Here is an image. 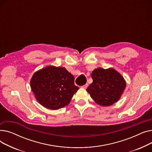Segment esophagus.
<instances>
[{"instance_id": "esophagus-1", "label": "esophagus", "mask_w": 152, "mask_h": 152, "mask_svg": "<svg viewBox=\"0 0 152 152\" xmlns=\"http://www.w3.org/2000/svg\"><path fill=\"white\" fill-rule=\"evenodd\" d=\"M87 86H88V84H86L85 85H83V86H81V87H82V88H83V89H86L87 87Z\"/></svg>"}]
</instances>
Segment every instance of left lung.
Returning <instances> with one entry per match:
<instances>
[{
    "instance_id": "8db88e82",
    "label": "left lung",
    "mask_w": 152,
    "mask_h": 152,
    "mask_svg": "<svg viewBox=\"0 0 152 152\" xmlns=\"http://www.w3.org/2000/svg\"><path fill=\"white\" fill-rule=\"evenodd\" d=\"M93 82L87 91L92 99L101 106H110L118 102L126 83L123 77L113 68H98L92 73Z\"/></svg>"
}]
</instances>
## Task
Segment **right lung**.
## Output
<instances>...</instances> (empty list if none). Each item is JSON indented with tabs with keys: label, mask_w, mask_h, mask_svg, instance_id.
I'll return each instance as SVG.
<instances>
[{
	"label": "right lung",
	"mask_w": 152,
	"mask_h": 152,
	"mask_svg": "<svg viewBox=\"0 0 152 152\" xmlns=\"http://www.w3.org/2000/svg\"><path fill=\"white\" fill-rule=\"evenodd\" d=\"M75 77L64 67L47 66L33 75L31 88L37 101L46 108L58 110L68 105L79 89Z\"/></svg>",
	"instance_id": "1"
}]
</instances>
